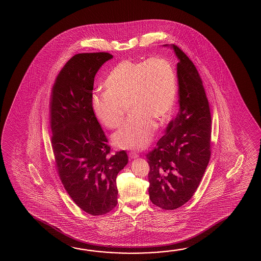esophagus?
I'll use <instances>...</instances> for the list:
<instances>
[{"label": "esophagus", "instance_id": "esophagus-1", "mask_svg": "<svg viewBox=\"0 0 261 261\" xmlns=\"http://www.w3.org/2000/svg\"><path fill=\"white\" fill-rule=\"evenodd\" d=\"M128 155H129V158H130L132 160H133V159H136V158H138L139 156L138 154H136L135 152H129Z\"/></svg>", "mask_w": 261, "mask_h": 261}]
</instances>
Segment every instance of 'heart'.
Here are the masks:
<instances>
[{"instance_id": "1", "label": "heart", "mask_w": 261, "mask_h": 261, "mask_svg": "<svg viewBox=\"0 0 261 261\" xmlns=\"http://www.w3.org/2000/svg\"><path fill=\"white\" fill-rule=\"evenodd\" d=\"M105 92L92 96L96 118L105 127L117 128L125 107L130 116L113 143L122 149H141L171 117L177 98V78L172 62L164 58L146 61H123L112 69L105 81Z\"/></svg>"}]
</instances>
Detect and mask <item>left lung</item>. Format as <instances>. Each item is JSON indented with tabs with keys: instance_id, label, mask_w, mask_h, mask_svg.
I'll list each match as a JSON object with an SVG mask.
<instances>
[{
	"instance_id": "8db88e82",
	"label": "left lung",
	"mask_w": 261,
	"mask_h": 261,
	"mask_svg": "<svg viewBox=\"0 0 261 261\" xmlns=\"http://www.w3.org/2000/svg\"><path fill=\"white\" fill-rule=\"evenodd\" d=\"M177 57L179 112L155 149L146 155L150 200L164 210L188 202L198 189L211 156V113L200 74L174 44Z\"/></svg>"
}]
</instances>
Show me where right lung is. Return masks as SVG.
I'll return each mask as SVG.
<instances>
[{
	"instance_id": "add662e5",
	"label": "right lung",
	"mask_w": 261,
	"mask_h": 261,
	"mask_svg": "<svg viewBox=\"0 0 261 261\" xmlns=\"http://www.w3.org/2000/svg\"><path fill=\"white\" fill-rule=\"evenodd\" d=\"M111 59L106 52L73 56L56 79L50 102L51 143L61 183L75 204L92 216L116 207L117 174L128 164L126 151L110 155L91 106L95 75Z\"/></svg>"
}]
</instances>
